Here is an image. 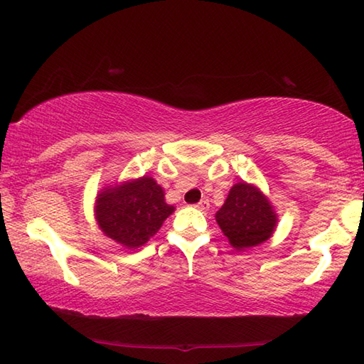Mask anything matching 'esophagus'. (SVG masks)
<instances>
[{
  "mask_svg": "<svg viewBox=\"0 0 364 364\" xmlns=\"http://www.w3.org/2000/svg\"><path fill=\"white\" fill-rule=\"evenodd\" d=\"M195 208L200 209V211H208V209H209V200H201L200 203H196Z\"/></svg>",
  "mask_w": 364,
  "mask_h": 364,
  "instance_id": "obj_1",
  "label": "esophagus"
}]
</instances>
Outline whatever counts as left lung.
Segmentation results:
<instances>
[{"label": "left lung", "mask_w": 364, "mask_h": 364, "mask_svg": "<svg viewBox=\"0 0 364 364\" xmlns=\"http://www.w3.org/2000/svg\"><path fill=\"white\" fill-rule=\"evenodd\" d=\"M215 220L235 250L243 251L272 237L277 214L256 187L240 182L232 187L224 206L215 214Z\"/></svg>", "instance_id": "8db88e82"}]
</instances>
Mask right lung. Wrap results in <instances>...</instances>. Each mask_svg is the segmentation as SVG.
I'll list each match as a JSON object with an SVG mask.
<instances>
[{
  "instance_id": "add662e5",
  "label": "right lung",
  "mask_w": 364,
  "mask_h": 364,
  "mask_svg": "<svg viewBox=\"0 0 364 364\" xmlns=\"http://www.w3.org/2000/svg\"><path fill=\"white\" fill-rule=\"evenodd\" d=\"M174 206L164 201V192L151 177L105 188L97 196L95 218L108 238L126 247L145 245L163 225Z\"/></svg>"
}]
</instances>
